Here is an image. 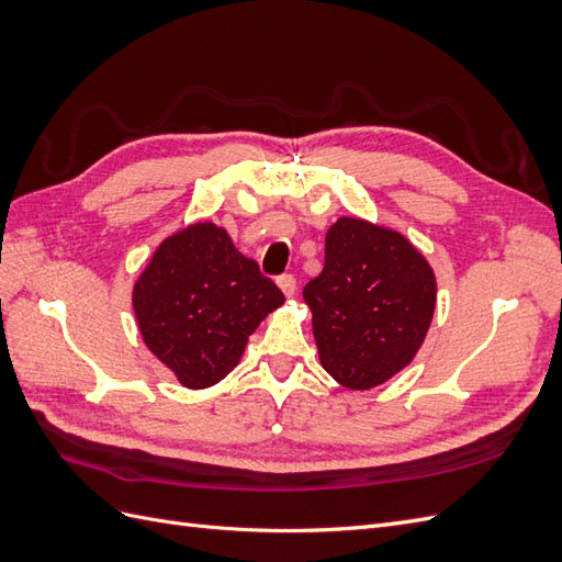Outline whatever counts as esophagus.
<instances>
[{
	"label": "esophagus",
	"mask_w": 562,
	"mask_h": 562,
	"mask_svg": "<svg viewBox=\"0 0 562 562\" xmlns=\"http://www.w3.org/2000/svg\"><path fill=\"white\" fill-rule=\"evenodd\" d=\"M277 285L281 288V293H283L285 297H293L295 291H297V281H295L293 274H281V277L277 279Z\"/></svg>",
	"instance_id": "34e87169"
}]
</instances>
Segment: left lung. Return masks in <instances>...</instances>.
Wrapping results in <instances>:
<instances>
[{
	"instance_id": "8db88e82",
	"label": "left lung",
	"mask_w": 562,
	"mask_h": 562,
	"mask_svg": "<svg viewBox=\"0 0 562 562\" xmlns=\"http://www.w3.org/2000/svg\"><path fill=\"white\" fill-rule=\"evenodd\" d=\"M302 297L321 366L363 391L415 359L436 310V274L401 232L339 217L326 234V265Z\"/></svg>"
}]
</instances>
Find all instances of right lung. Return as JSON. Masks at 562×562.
<instances>
[{
    "label": "right lung",
    "instance_id": "right-lung-1",
    "mask_svg": "<svg viewBox=\"0 0 562 562\" xmlns=\"http://www.w3.org/2000/svg\"><path fill=\"white\" fill-rule=\"evenodd\" d=\"M283 300L258 262L213 223L166 236L133 285V312L147 349L187 389L227 378L248 337Z\"/></svg>",
    "mask_w": 562,
    "mask_h": 562
}]
</instances>
